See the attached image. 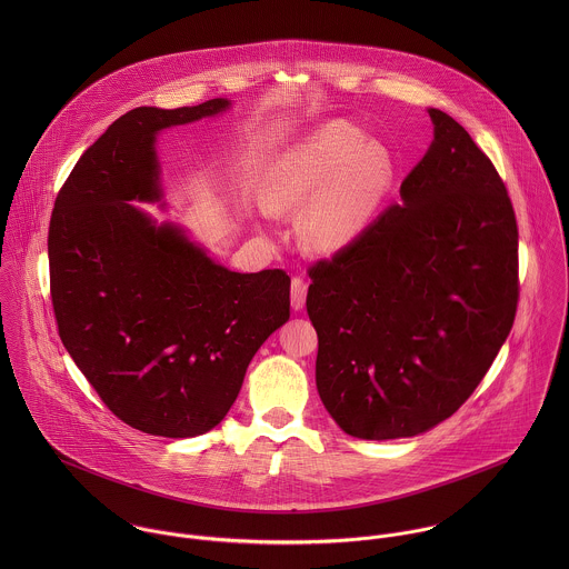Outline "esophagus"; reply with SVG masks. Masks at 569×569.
Wrapping results in <instances>:
<instances>
[{"label": "esophagus", "instance_id": "obj_1", "mask_svg": "<svg viewBox=\"0 0 569 569\" xmlns=\"http://www.w3.org/2000/svg\"><path fill=\"white\" fill-rule=\"evenodd\" d=\"M307 291H309V282H307L302 276H293V278H291V307H293L296 311L305 309Z\"/></svg>", "mask_w": 569, "mask_h": 569}]
</instances>
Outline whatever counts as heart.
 Listing matches in <instances>:
<instances>
[{
  "instance_id": "heart-1",
  "label": "heart",
  "mask_w": 569,
  "mask_h": 569,
  "mask_svg": "<svg viewBox=\"0 0 569 569\" xmlns=\"http://www.w3.org/2000/svg\"><path fill=\"white\" fill-rule=\"evenodd\" d=\"M395 174L397 163L383 144L335 120L278 160L267 197L276 210L311 201L302 214V237L320 251H332L361 234L392 188Z\"/></svg>"
}]
</instances>
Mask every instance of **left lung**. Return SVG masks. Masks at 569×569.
<instances>
[{"instance_id": "left-lung-1", "label": "left lung", "mask_w": 569, "mask_h": 569, "mask_svg": "<svg viewBox=\"0 0 569 569\" xmlns=\"http://www.w3.org/2000/svg\"><path fill=\"white\" fill-rule=\"evenodd\" d=\"M433 142L361 234L309 267L316 383L363 440L431 429L476 392L519 302L508 190L462 124L429 109Z\"/></svg>"}]
</instances>
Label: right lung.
I'll use <instances>...</instances> for the list:
<instances>
[{
  "instance_id": "add662e5",
  "label": "right lung",
  "mask_w": 569,
  "mask_h": 569,
  "mask_svg": "<svg viewBox=\"0 0 569 569\" xmlns=\"http://www.w3.org/2000/svg\"><path fill=\"white\" fill-rule=\"evenodd\" d=\"M228 104L131 109L82 153L50 219L59 337L111 413L151 436L219 425L256 350L289 320L287 271H230L127 203L160 199L158 131Z\"/></svg>"
}]
</instances>
